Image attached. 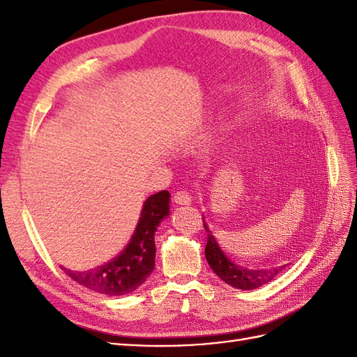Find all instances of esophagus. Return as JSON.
<instances>
[{
    "label": "esophagus",
    "instance_id": "esophagus-1",
    "mask_svg": "<svg viewBox=\"0 0 357 357\" xmlns=\"http://www.w3.org/2000/svg\"><path fill=\"white\" fill-rule=\"evenodd\" d=\"M174 202L177 205H190L192 204V197L189 195V192L186 190H178L174 193Z\"/></svg>",
    "mask_w": 357,
    "mask_h": 357
}]
</instances>
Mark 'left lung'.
I'll list each match as a JSON object with an SVG mask.
<instances>
[{"label":"left lung","instance_id":"obj_1","mask_svg":"<svg viewBox=\"0 0 357 357\" xmlns=\"http://www.w3.org/2000/svg\"><path fill=\"white\" fill-rule=\"evenodd\" d=\"M202 220L204 229L207 231L205 259L215 275H219L226 284L241 290H253L273 282L289 266V261L283 256L256 259L253 255L240 253L225 232H214L204 214Z\"/></svg>","mask_w":357,"mask_h":357}]
</instances>
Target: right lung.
Wrapping results in <instances>:
<instances>
[{"mask_svg":"<svg viewBox=\"0 0 357 357\" xmlns=\"http://www.w3.org/2000/svg\"><path fill=\"white\" fill-rule=\"evenodd\" d=\"M169 198L168 190L150 195L143 204L134 232L112 256L83 268L63 265L61 268L74 282L98 294L110 296L131 294L155 269V232L159 223L169 215Z\"/></svg>","mask_w":357,"mask_h":357,"instance_id":"1","label":"right lung"}]
</instances>
